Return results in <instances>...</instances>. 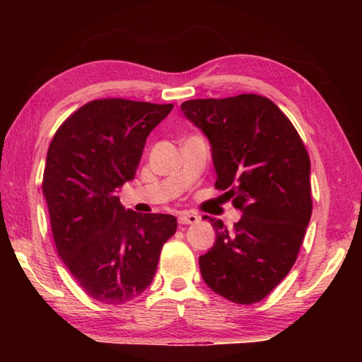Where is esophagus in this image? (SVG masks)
<instances>
[{"instance_id": "esophagus-1", "label": "esophagus", "mask_w": 362, "mask_h": 362, "mask_svg": "<svg viewBox=\"0 0 362 362\" xmlns=\"http://www.w3.org/2000/svg\"><path fill=\"white\" fill-rule=\"evenodd\" d=\"M198 222H199V217L196 216V214L182 212L179 216V223H182V225H193V223H198Z\"/></svg>"}]
</instances>
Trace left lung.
I'll use <instances>...</instances> for the list:
<instances>
[{"mask_svg":"<svg viewBox=\"0 0 362 362\" xmlns=\"http://www.w3.org/2000/svg\"><path fill=\"white\" fill-rule=\"evenodd\" d=\"M180 108L209 140L216 188L243 212L231 230L204 216L216 243L199 257L201 274L226 300L260 302L291 272L310 223L308 153L292 122L267 97L196 99Z\"/></svg>","mask_w":362,"mask_h":362,"instance_id":"obj_1","label":"left lung"}]
</instances>
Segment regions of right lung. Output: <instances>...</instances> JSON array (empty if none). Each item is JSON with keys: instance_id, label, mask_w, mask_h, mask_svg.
<instances>
[{"instance_id": "obj_1", "label": "right lung", "mask_w": 362, "mask_h": 362, "mask_svg": "<svg viewBox=\"0 0 362 362\" xmlns=\"http://www.w3.org/2000/svg\"><path fill=\"white\" fill-rule=\"evenodd\" d=\"M174 108L126 99L86 103L54 136L42 193L59 257L97 302L121 305L151 284L177 230L169 214L124 209L118 188L136 177L150 132Z\"/></svg>"}]
</instances>
